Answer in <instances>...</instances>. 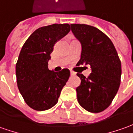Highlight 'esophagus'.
Returning a JSON list of instances; mask_svg holds the SVG:
<instances>
[{"instance_id": "1", "label": "esophagus", "mask_w": 133, "mask_h": 133, "mask_svg": "<svg viewBox=\"0 0 133 133\" xmlns=\"http://www.w3.org/2000/svg\"><path fill=\"white\" fill-rule=\"evenodd\" d=\"M76 75V73L75 72H74V71H72V70H70V76H75Z\"/></svg>"}]
</instances>
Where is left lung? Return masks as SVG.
I'll use <instances>...</instances> for the list:
<instances>
[{
  "label": "left lung",
  "instance_id": "8db88e82",
  "mask_svg": "<svg viewBox=\"0 0 133 133\" xmlns=\"http://www.w3.org/2000/svg\"><path fill=\"white\" fill-rule=\"evenodd\" d=\"M71 30L82 44L77 63L89 65L87 78L77 74L81 84L76 88L78 103L87 111L99 113L111 105L119 88L121 61L111 39L99 29L84 24H71Z\"/></svg>",
  "mask_w": 133,
  "mask_h": 133
}]
</instances>
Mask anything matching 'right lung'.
Wrapping results in <instances>:
<instances>
[{"label":"right lung","instance_id":"add662e5","mask_svg":"<svg viewBox=\"0 0 133 133\" xmlns=\"http://www.w3.org/2000/svg\"><path fill=\"white\" fill-rule=\"evenodd\" d=\"M68 24H53L37 29L22 48L16 64L18 89L25 103L36 111H46L57 104L66 84L70 70H50L48 62L57 41L70 32Z\"/></svg>","mask_w":133,"mask_h":133}]
</instances>
